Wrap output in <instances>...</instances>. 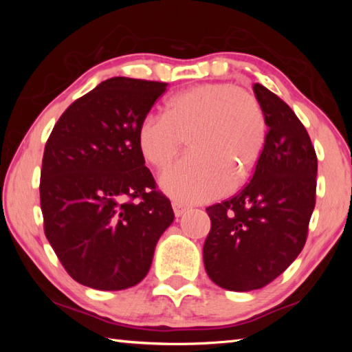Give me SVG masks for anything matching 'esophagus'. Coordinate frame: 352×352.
Returning a JSON list of instances; mask_svg holds the SVG:
<instances>
[{
	"label": "esophagus",
	"mask_w": 352,
	"mask_h": 352,
	"mask_svg": "<svg viewBox=\"0 0 352 352\" xmlns=\"http://www.w3.org/2000/svg\"><path fill=\"white\" fill-rule=\"evenodd\" d=\"M172 210H174L175 217H182L183 214L186 212L188 208L184 206V205H182V204H178V201H172Z\"/></svg>",
	"instance_id": "1"
}]
</instances>
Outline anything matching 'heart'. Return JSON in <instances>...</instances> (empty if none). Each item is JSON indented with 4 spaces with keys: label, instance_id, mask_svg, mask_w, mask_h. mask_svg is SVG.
<instances>
[{
    "label": "heart",
    "instance_id": "1",
    "mask_svg": "<svg viewBox=\"0 0 352 352\" xmlns=\"http://www.w3.org/2000/svg\"><path fill=\"white\" fill-rule=\"evenodd\" d=\"M267 121L259 100L231 83H201L170 96L163 116L148 115L136 130L144 162L162 170L188 140L186 158L160 178L180 204H200L241 184L262 152Z\"/></svg>",
    "mask_w": 352,
    "mask_h": 352
}]
</instances>
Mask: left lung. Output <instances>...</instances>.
I'll return each mask as SVG.
<instances>
[{
    "label": "left lung",
    "mask_w": 352,
    "mask_h": 352,
    "mask_svg": "<svg viewBox=\"0 0 352 352\" xmlns=\"http://www.w3.org/2000/svg\"><path fill=\"white\" fill-rule=\"evenodd\" d=\"M253 91L269 132L252 180L233 199L206 208L208 276L233 292L261 289L296 259L315 208L317 155L294 110L265 87Z\"/></svg>",
    "instance_id": "1"
}]
</instances>
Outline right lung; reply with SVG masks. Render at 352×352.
Wrapping results in <instances>:
<instances>
[{"instance_id":"right-lung-1","label":"right lung","mask_w":352,"mask_h":352,"mask_svg":"<svg viewBox=\"0 0 352 352\" xmlns=\"http://www.w3.org/2000/svg\"><path fill=\"white\" fill-rule=\"evenodd\" d=\"M168 83L113 77L71 104L43 153L45 234L65 270L96 290L144 279L170 223V201L136 144L140 122Z\"/></svg>"}]
</instances>
